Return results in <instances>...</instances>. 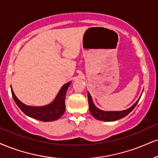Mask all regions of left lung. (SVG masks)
<instances>
[{
	"mask_svg": "<svg viewBox=\"0 0 158 158\" xmlns=\"http://www.w3.org/2000/svg\"><path fill=\"white\" fill-rule=\"evenodd\" d=\"M88 95V103H89V110H90V113L92 114V115L95 118H96L97 120L100 121H114L118 120V119L122 118L127 116L130 112L132 111V110L135 107L137 104L139 102L140 98L130 108L127 109L126 110H123V111H118V112H106V111H102L99 109H98L96 106L94 105V102L92 101V98L90 94H87Z\"/></svg>",
	"mask_w": 158,
	"mask_h": 158,
	"instance_id": "left-lung-1",
	"label": "left lung"
}]
</instances>
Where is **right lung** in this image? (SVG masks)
I'll list each match as a JSON object with an SVG mask.
<instances>
[{
    "label": "right lung",
    "instance_id": "right-lung-1",
    "mask_svg": "<svg viewBox=\"0 0 158 158\" xmlns=\"http://www.w3.org/2000/svg\"><path fill=\"white\" fill-rule=\"evenodd\" d=\"M71 83V82L70 81L61 88L58 95L52 103L48 105L43 106V107H31V106H27L23 104L15 96L12 88H11V90H12V97L14 98L15 103L26 115L35 119H37L39 121H52L57 120L64 113L65 94Z\"/></svg>",
    "mask_w": 158,
    "mask_h": 158
}]
</instances>
